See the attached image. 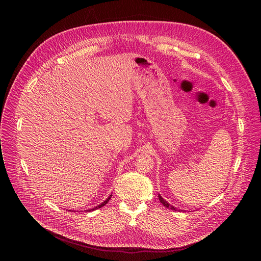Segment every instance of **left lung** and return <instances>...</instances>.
<instances>
[{"label": "left lung", "mask_w": 261, "mask_h": 261, "mask_svg": "<svg viewBox=\"0 0 261 261\" xmlns=\"http://www.w3.org/2000/svg\"><path fill=\"white\" fill-rule=\"evenodd\" d=\"M158 197H159V200H160V202L164 205V206H166L167 208H170V210H172V211H180V210H177L175 206H173V205H171L170 203H168L165 199H163L162 197H161V195L160 194H158Z\"/></svg>", "instance_id": "left-lung-1"}]
</instances>
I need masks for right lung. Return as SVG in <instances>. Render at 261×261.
<instances>
[{
    "instance_id": "1",
    "label": "right lung",
    "mask_w": 261,
    "mask_h": 261,
    "mask_svg": "<svg viewBox=\"0 0 261 261\" xmlns=\"http://www.w3.org/2000/svg\"><path fill=\"white\" fill-rule=\"evenodd\" d=\"M111 198V195H109L102 203H100L99 205H97V206H95V207H92V208H89V210H86L85 212H92V211H95V210H98V208H100V207H102V206H104L108 201H109V199Z\"/></svg>"
}]
</instances>
